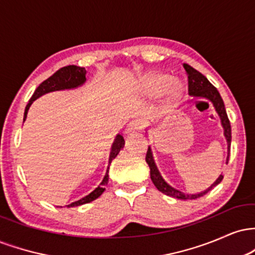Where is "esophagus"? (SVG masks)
Returning a JSON list of instances; mask_svg holds the SVG:
<instances>
[{"mask_svg": "<svg viewBox=\"0 0 255 255\" xmlns=\"http://www.w3.org/2000/svg\"><path fill=\"white\" fill-rule=\"evenodd\" d=\"M142 128V124L140 121H136V120H134V121H130L129 124L127 125V127H126V134H130V133H134V131L136 130H140Z\"/></svg>", "mask_w": 255, "mask_h": 255, "instance_id": "34e87169", "label": "esophagus"}]
</instances>
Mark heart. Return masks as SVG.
<instances>
[{
  "mask_svg": "<svg viewBox=\"0 0 255 255\" xmlns=\"http://www.w3.org/2000/svg\"><path fill=\"white\" fill-rule=\"evenodd\" d=\"M146 89L151 95H160L165 91L170 90L171 99H177L181 96V87L174 85V79L169 75L156 74L146 80Z\"/></svg>",
  "mask_w": 255,
  "mask_h": 255,
  "instance_id": "b5f03b06",
  "label": "heart"
}]
</instances>
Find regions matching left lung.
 <instances>
[{"mask_svg":"<svg viewBox=\"0 0 255 255\" xmlns=\"http://www.w3.org/2000/svg\"><path fill=\"white\" fill-rule=\"evenodd\" d=\"M183 68L186 69L187 77H188L189 95L195 98L209 99V101L213 104V107H215L216 111H217L219 118H221L222 126H223L224 128V135L228 142V152H229L230 142H231V127H230V121L227 115V111H225L223 99H222L217 89H216V87L213 86L209 80H207L206 77L201 74L200 72H198L197 69H194L193 67H191L187 63H183ZM227 160H229V157H228ZM146 162H147L148 166H150L151 180L154 186H156V188L159 192L164 193L165 195H169V197H172V198L183 199V200H187V199H198L206 194L207 192L211 191L213 187L217 186V184L223 180V176L221 175V176L217 178V181H216V182L213 183L209 189H206V191L198 193V194H184V193L172 188L171 186H169V184L163 180V177L160 176L159 171H158L156 164H154V160H153V157H152V152L150 147L147 148V152H146Z\"/></svg>","mask_w":255,"mask_h":255,"instance_id":"left-lung-1","label":"left lung"}]
</instances>
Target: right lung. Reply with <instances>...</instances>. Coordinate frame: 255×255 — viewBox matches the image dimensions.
<instances>
[{"instance_id": "obj_1", "label": "right lung", "mask_w": 255, "mask_h": 255, "mask_svg": "<svg viewBox=\"0 0 255 255\" xmlns=\"http://www.w3.org/2000/svg\"><path fill=\"white\" fill-rule=\"evenodd\" d=\"M86 71L83 67H79V66H67L63 67V68L58 69V71L52 74L50 78H48L46 80H44L39 86L37 87L36 91H34L33 96H32L30 102L28 104L26 105V109H25V114H24V121L27 118V113L28 109H30L31 104L36 101L37 98H39L40 96L45 95V93L52 92V91H60V90H68V89H75V87L80 86L83 85L85 81H86ZM125 145V139L122 135H118L116 136L115 141H114L113 147H111V152H110V158H109V164H111V160L114 159L116 156L119 154L120 150L124 147ZM109 166H108V170L107 174L102 181L101 184L95 189L93 192H91L89 195L84 197L80 200L75 201V203H72L69 205H67L68 207H74V206H80V205L91 203V201L96 200L98 197H101L102 193L105 191L104 186L108 184V181H109Z\"/></svg>"}]
</instances>
